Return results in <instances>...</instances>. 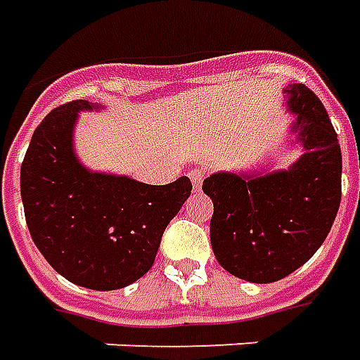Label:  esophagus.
Masks as SVG:
<instances>
[{"instance_id": "esophagus-1", "label": "esophagus", "mask_w": 360, "mask_h": 360, "mask_svg": "<svg viewBox=\"0 0 360 360\" xmlns=\"http://www.w3.org/2000/svg\"><path fill=\"white\" fill-rule=\"evenodd\" d=\"M203 178H205V170L203 168H193L190 172V180H192L193 190H200L201 184H203Z\"/></svg>"}]
</instances>
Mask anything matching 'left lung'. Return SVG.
Instances as JSON below:
<instances>
[{
    "instance_id": "left-lung-1",
    "label": "left lung",
    "mask_w": 360,
    "mask_h": 360,
    "mask_svg": "<svg viewBox=\"0 0 360 360\" xmlns=\"http://www.w3.org/2000/svg\"><path fill=\"white\" fill-rule=\"evenodd\" d=\"M295 143L287 170L215 172L203 180L213 201L211 248L223 269L250 283H274L314 256L341 201V149L330 116L307 85H289Z\"/></svg>"
}]
</instances>
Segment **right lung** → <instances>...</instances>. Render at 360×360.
I'll list each match as a JSON object with an SVG mask.
<instances>
[{
	"label": "right lung",
	"instance_id": "obj_1",
	"mask_svg": "<svg viewBox=\"0 0 360 360\" xmlns=\"http://www.w3.org/2000/svg\"><path fill=\"white\" fill-rule=\"evenodd\" d=\"M73 101L34 129L21 165V198L30 236L68 281L93 290L127 287L151 269L167 225L192 193L188 176L151 186L127 176L91 172L73 149Z\"/></svg>",
	"mask_w": 360,
	"mask_h": 360
}]
</instances>
